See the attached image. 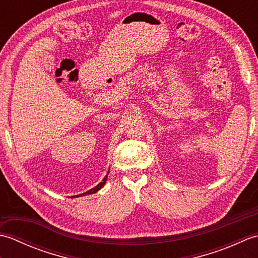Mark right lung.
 <instances>
[{
	"mask_svg": "<svg viewBox=\"0 0 258 258\" xmlns=\"http://www.w3.org/2000/svg\"><path fill=\"white\" fill-rule=\"evenodd\" d=\"M107 174H108V173H107ZM106 179H107V175H106L105 177L103 178V180H102V182H101L100 184H98V185H96V186H95L94 188H91L90 190H87V191H85V193L81 194V195H83V196H84V195H90V194H94V193H96L97 190H100V189L103 187V186L105 185V183H106Z\"/></svg>",
	"mask_w": 258,
	"mask_h": 258,
	"instance_id": "1",
	"label": "right lung"
}]
</instances>
